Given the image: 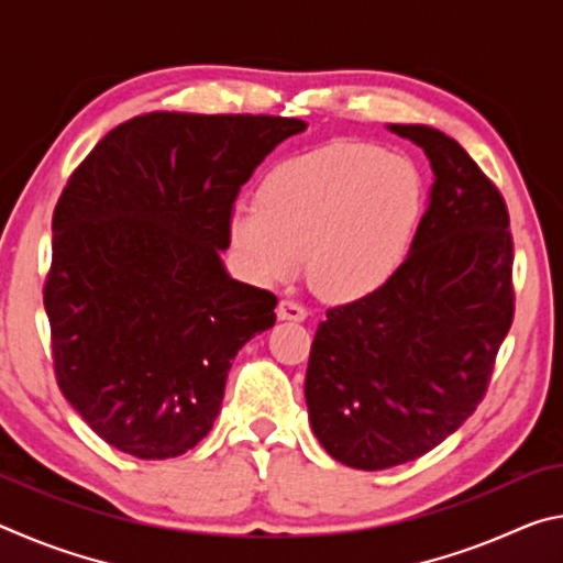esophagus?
<instances>
[{"label": "esophagus", "mask_w": 563, "mask_h": 563, "mask_svg": "<svg viewBox=\"0 0 563 563\" xmlns=\"http://www.w3.org/2000/svg\"><path fill=\"white\" fill-rule=\"evenodd\" d=\"M275 312H278L280 320H292V322H302L305 318H308V310H305L302 305L295 300H280L278 310Z\"/></svg>", "instance_id": "obj_1"}]
</instances>
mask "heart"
I'll return each instance as SVG.
<instances>
[{"mask_svg":"<svg viewBox=\"0 0 563 563\" xmlns=\"http://www.w3.org/2000/svg\"><path fill=\"white\" fill-rule=\"evenodd\" d=\"M419 213L422 180L407 158L332 141L280 161L228 235L253 280H288L305 255L316 292L347 302L399 271Z\"/></svg>","mask_w":563,"mask_h":563,"instance_id":"b5f03b06","label":"heart"}]
</instances>
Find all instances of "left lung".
Returning a JSON list of instances; mask_svg holds the SVG:
<instances>
[{
  "instance_id": "obj_1",
  "label": "left lung",
  "mask_w": 563,
  "mask_h": 563,
  "mask_svg": "<svg viewBox=\"0 0 563 563\" xmlns=\"http://www.w3.org/2000/svg\"><path fill=\"white\" fill-rule=\"evenodd\" d=\"M389 131L430 158V206L389 283L328 310L305 375L312 432L332 460L365 472L412 462L460 430L514 320V243L497 186L446 133Z\"/></svg>"
}]
</instances>
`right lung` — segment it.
<instances>
[{
    "mask_svg": "<svg viewBox=\"0 0 563 563\" xmlns=\"http://www.w3.org/2000/svg\"><path fill=\"white\" fill-rule=\"evenodd\" d=\"M300 119L151 111L109 131L52 218L44 308L62 395L103 442L178 456L211 432L231 360L275 325L273 292L238 283V190Z\"/></svg>",
    "mask_w": 563,
    "mask_h": 563,
    "instance_id": "add662e5",
    "label": "right lung"
}]
</instances>
